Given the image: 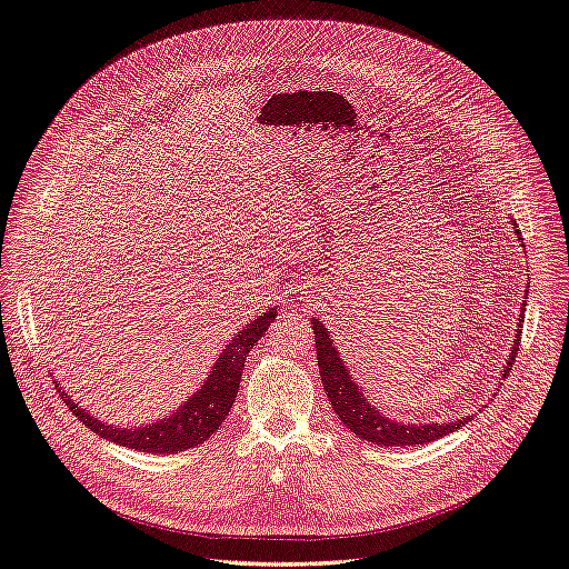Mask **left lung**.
Returning <instances> with one entry per match:
<instances>
[{"label":"left lung","mask_w":569,"mask_h":569,"mask_svg":"<svg viewBox=\"0 0 569 569\" xmlns=\"http://www.w3.org/2000/svg\"><path fill=\"white\" fill-rule=\"evenodd\" d=\"M513 233H517L519 242H523L517 224H513ZM521 310H526V303ZM521 321H523V312L517 323V331H513V345L509 349L507 363L502 366V377L509 375L513 361H517L519 340H521V331H523ZM312 331H315L317 366H319L323 391H327L329 402H331L333 412L338 415V419L361 440L372 442V445H382V447H410V445L415 447V445L440 440L470 421L468 415L458 417L453 421H447V423H436V421L410 423V421L389 419L382 410L375 408L370 398L363 393V389L355 382V377L349 375L345 359L340 357V349L336 347V342L331 338V331L315 317H312Z\"/></svg>","instance_id":"8db88e82"}]
</instances>
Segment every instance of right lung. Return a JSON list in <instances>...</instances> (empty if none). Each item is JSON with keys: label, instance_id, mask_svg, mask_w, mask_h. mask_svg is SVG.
Instances as JSON below:
<instances>
[{"label": "right lung", "instance_id": "1", "mask_svg": "<svg viewBox=\"0 0 569 569\" xmlns=\"http://www.w3.org/2000/svg\"><path fill=\"white\" fill-rule=\"evenodd\" d=\"M276 315H278V308H268L254 321L246 323L242 331H238L229 340V345L220 351L218 361L212 363L210 375L201 382V387L187 400H182V405H178L173 415L161 417L152 423L131 426V428L106 423L92 417L83 405L73 402L64 391V387H60L58 382L56 387L64 398V402L69 405V410L76 412L80 421H83L88 428H92L97 436H101L108 442H116L120 447H129L137 451H148V453H178L184 449H192L203 445L212 432H218V428L227 419L238 393L246 359L252 351V347L268 331L270 323H273Z\"/></svg>", "mask_w": 569, "mask_h": 569}]
</instances>
